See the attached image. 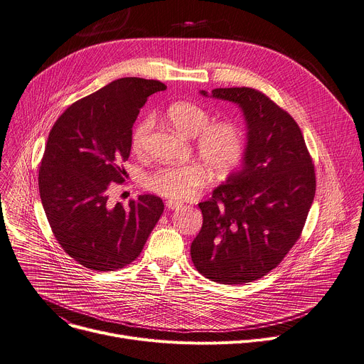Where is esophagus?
Returning <instances> with one entry per match:
<instances>
[{
  "label": "esophagus",
  "instance_id": "34e87169",
  "mask_svg": "<svg viewBox=\"0 0 364 364\" xmlns=\"http://www.w3.org/2000/svg\"><path fill=\"white\" fill-rule=\"evenodd\" d=\"M165 206H167V209H178L183 205L180 202H176V200H167V202H165Z\"/></svg>",
  "mask_w": 364,
  "mask_h": 364
}]
</instances>
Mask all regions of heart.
<instances>
[{"label":"heart","instance_id":"1","mask_svg":"<svg viewBox=\"0 0 364 364\" xmlns=\"http://www.w3.org/2000/svg\"><path fill=\"white\" fill-rule=\"evenodd\" d=\"M167 120L180 134L196 138V152L216 174H228L241 164L245 154V135L242 129L230 120L210 122V113L196 103L177 102L165 112ZM154 129V119L144 117L132 135V148L142 152ZM208 180L206 168L199 162L165 165L145 177L148 190L171 197L187 199Z\"/></svg>","mask_w":364,"mask_h":364}]
</instances>
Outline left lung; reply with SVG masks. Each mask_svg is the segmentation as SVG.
Masks as SVG:
<instances>
[{
	"label": "left lung",
	"mask_w": 364,
	"mask_h": 364,
	"mask_svg": "<svg viewBox=\"0 0 364 364\" xmlns=\"http://www.w3.org/2000/svg\"><path fill=\"white\" fill-rule=\"evenodd\" d=\"M212 97L242 109L248 142L242 168L199 203L203 225L190 254L206 279L242 284L276 269L299 240L315 197V167L301 127L266 94L235 87L215 88Z\"/></svg>",
	"instance_id": "8db88e82"
}]
</instances>
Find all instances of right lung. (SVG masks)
Returning a JSON list of instances; mask_svg holds the SVG:
<instances>
[{
	"instance_id": "right-lung-1",
	"label": "right lung",
	"mask_w": 364,
	"mask_h": 364,
	"mask_svg": "<svg viewBox=\"0 0 364 364\" xmlns=\"http://www.w3.org/2000/svg\"><path fill=\"white\" fill-rule=\"evenodd\" d=\"M156 80L126 77L81 98L49 132L39 168V191L52 232L71 258L97 272L122 269L141 254L164 212L154 194L112 205L123 183L132 127Z\"/></svg>"
}]
</instances>
